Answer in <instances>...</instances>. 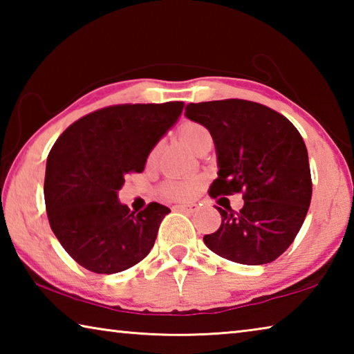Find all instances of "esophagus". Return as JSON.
<instances>
[{"instance_id": "1", "label": "esophagus", "mask_w": 354, "mask_h": 354, "mask_svg": "<svg viewBox=\"0 0 354 354\" xmlns=\"http://www.w3.org/2000/svg\"><path fill=\"white\" fill-rule=\"evenodd\" d=\"M173 209H175V211H181V212H195L196 205H178Z\"/></svg>"}]
</instances>
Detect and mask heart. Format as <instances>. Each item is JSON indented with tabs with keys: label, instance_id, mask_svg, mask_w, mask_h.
<instances>
[{
	"label": "heart",
	"instance_id": "heart-1",
	"mask_svg": "<svg viewBox=\"0 0 354 354\" xmlns=\"http://www.w3.org/2000/svg\"><path fill=\"white\" fill-rule=\"evenodd\" d=\"M178 136L184 145L192 149L194 153H196L200 148L212 142V136L209 133V129L206 127H203L198 122H184L181 127L178 128ZM156 153H158V148L154 147L151 151L148 153V164L153 162ZM196 187H198V183L196 181H167L162 184V187H160V194L169 200H189L190 196H194Z\"/></svg>",
	"mask_w": 354,
	"mask_h": 354
}]
</instances>
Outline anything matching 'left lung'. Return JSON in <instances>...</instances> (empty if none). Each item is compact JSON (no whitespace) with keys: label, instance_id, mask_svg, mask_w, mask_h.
Segmentation results:
<instances>
[{"label":"left lung","instance_id":"8db88e82","mask_svg":"<svg viewBox=\"0 0 354 354\" xmlns=\"http://www.w3.org/2000/svg\"><path fill=\"white\" fill-rule=\"evenodd\" d=\"M185 117L211 133L218 178L209 195L242 194L243 207L223 211L221 225L203 237L227 261L262 266L295 241L313 196L308 149L298 129L279 112L247 100L189 103Z\"/></svg>","mask_w":354,"mask_h":354}]
</instances>
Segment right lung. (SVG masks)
Here are the masks:
<instances>
[{
  "instance_id": "obj_1",
  "label": "right lung",
  "mask_w": 354,
  "mask_h": 354,
  "mask_svg": "<svg viewBox=\"0 0 354 354\" xmlns=\"http://www.w3.org/2000/svg\"><path fill=\"white\" fill-rule=\"evenodd\" d=\"M183 101L115 104L87 113L59 136L46 160L45 206L64 250L87 270L111 274L147 257L170 209L139 214L117 198L131 173L183 112Z\"/></svg>"
}]
</instances>
